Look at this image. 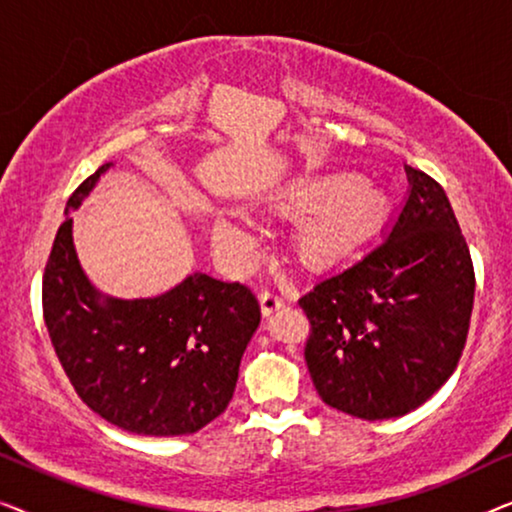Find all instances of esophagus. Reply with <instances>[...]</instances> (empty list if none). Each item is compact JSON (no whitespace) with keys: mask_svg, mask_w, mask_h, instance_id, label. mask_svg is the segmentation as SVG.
I'll list each match as a JSON object with an SVG mask.
<instances>
[{"mask_svg":"<svg viewBox=\"0 0 512 512\" xmlns=\"http://www.w3.org/2000/svg\"><path fill=\"white\" fill-rule=\"evenodd\" d=\"M258 300H261L263 317H270V314H275L277 310H282V307L286 305V300L272 291H263L261 296H258Z\"/></svg>","mask_w":512,"mask_h":512,"instance_id":"34e87169","label":"esophagus"}]
</instances>
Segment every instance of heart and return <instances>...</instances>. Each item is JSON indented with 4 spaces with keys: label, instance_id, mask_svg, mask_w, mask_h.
Returning a JSON list of instances; mask_svg holds the SVG:
<instances>
[{
    "label": "heart",
    "instance_id": "b5f03b06",
    "mask_svg": "<svg viewBox=\"0 0 512 512\" xmlns=\"http://www.w3.org/2000/svg\"><path fill=\"white\" fill-rule=\"evenodd\" d=\"M284 209L309 214L298 230V251L310 265H324L345 254L370 233L387 212V195L373 181L347 174H328L298 181L284 195ZM216 247L233 256H247L254 237L233 216L214 221Z\"/></svg>",
    "mask_w": 512,
    "mask_h": 512
}]
</instances>
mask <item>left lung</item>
I'll return each instance as SVG.
<instances>
[{"label":"left lung","instance_id":"left-lung-1","mask_svg":"<svg viewBox=\"0 0 512 512\" xmlns=\"http://www.w3.org/2000/svg\"><path fill=\"white\" fill-rule=\"evenodd\" d=\"M405 174L408 198L382 242L298 300L321 401L368 422L408 415L450 380L473 312L471 251L450 200L429 174Z\"/></svg>","mask_w":512,"mask_h":512}]
</instances>
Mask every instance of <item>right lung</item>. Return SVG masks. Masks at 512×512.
<instances>
[{
  "label": "right lung",
  "mask_w": 512,
  "mask_h": 512,
  "mask_svg": "<svg viewBox=\"0 0 512 512\" xmlns=\"http://www.w3.org/2000/svg\"><path fill=\"white\" fill-rule=\"evenodd\" d=\"M67 200L44 272V319L55 354L90 410L139 436H188L228 408L261 307L242 284L193 272L156 298H111L90 284L72 216L100 174Z\"/></svg>",
  "instance_id": "1"
}]
</instances>
